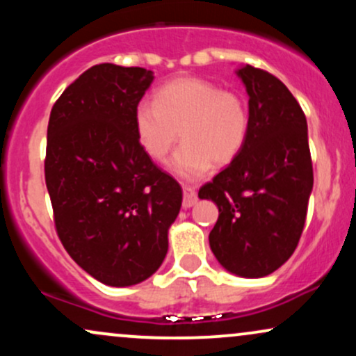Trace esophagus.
I'll return each mask as SVG.
<instances>
[{
  "instance_id": "esophagus-1",
  "label": "esophagus",
  "mask_w": 356,
  "mask_h": 356,
  "mask_svg": "<svg viewBox=\"0 0 356 356\" xmlns=\"http://www.w3.org/2000/svg\"><path fill=\"white\" fill-rule=\"evenodd\" d=\"M184 192V201H182V207L184 209H191L195 202H197V192H195L194 187H182Z\"/></svg>"
}]
</instances>
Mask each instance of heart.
<instances>
[{"label": "heart", "instance_id": "heart-1", "mask_svg": "<svg viewBox=\"0 0 356 356\" xmlns=\"http://www.w3.org/2000/svg\"><path fill=\"white\" fill-rule=\"evenodd\" d=\"M138 145L147 157L162 162L179 134L184 144L170 170L197 181L212 165L234 161L246 145L249 110L241 95L197 76H179L155 92V104L142 100L134 110Z\"/></svg>", "mask_w": 356, "mask_h": 356}]
</instances>
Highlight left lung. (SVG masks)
Here are the masks:
<instances>
[{"label": "left lung", "mask_w": 356, "mask_h": 356, "mask_svg": "<svg viewBox=\"0 0 356 356\" xmlns=\"http://www.w3.org/2000/svg\"><path fill=\"white\" fill-rule=\"evenodd\" d=\"M249 97L241 154L199 191L218 206L209 246L226 271L263 277L295 252L313 191L306 117L286 85L251 65L236 70Z\"/></svg>", "instance_id": "obj_1"}]
</instances>
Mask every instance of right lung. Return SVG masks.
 Instances as JSON below:
<instances>
[{
  "label": "right lung",
  "mask_w": 356,
  "mask_h": 356,
  "mask_svg": "<svg viewBox=\"0 0 356 356\" xmlns=\"http://www.w3.org/2000/svg\"><path fill=\"white\" fill-rule=\"evenodd\" d=\"M154 81L140 67L102 63L53 105L44 179L72 259L115 288L145 281L169 249L182 189L138 145L134 110Z\"/></svg>",
  "instance_id": "right-lung-1"
}]
</instances>
